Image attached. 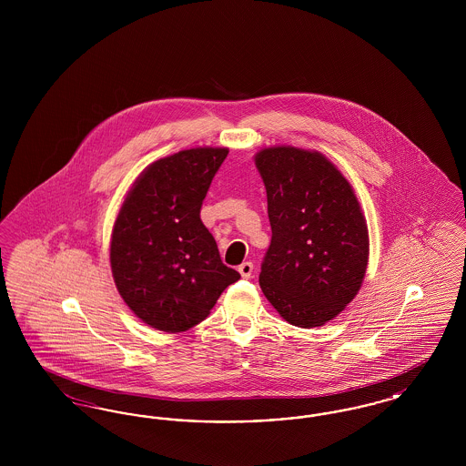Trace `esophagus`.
<instances>
[{
  "instance_id": "esophagus-1",
  "label": "esophagus",
  "mask_w": 466,
  "mask_h": 466,
  "mask_svg": "<svg viewBox=\"0 0 466 466\" xmlns=\"http://www.w3.org/2000/svg\"><path fill=\"white\" fill-rule=\"evenodd\" d=\"M238 270H239V274L243 276L244 279H248L253 274V264L251 262H243L241 266L238 267Z\"/></svg>"
}]
</instances>
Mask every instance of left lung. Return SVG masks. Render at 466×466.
Listing matches in <instances>:
<instances>
[{
  "label": "left lung",
  "mask_w": 466,
  "mask_h": 466,
  "mask_svg": "<svg viewBox=\"0 0 466 466\" xmlns=\"http://www.w3.org/2000/svg\"><path fill=\"white\" fill-rule=\"evenodd\" d=\"M267 190L272 239L260 289L295 327H321L361 287L369 232L355 192L332 162L293 147L255 157Z\"/></svg>",
  "instance_id": "1"
}]
</instances>
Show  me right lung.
<instances>
[{
    "label": "right lung",
    "mask_w": 466,
    "mask_h": 466,
    "mask_svg": "<svg viewBox=\"0 0 466 466\" xmlns=\"http://www.w3.org/2000/svg\"><path fill=\"white\" fill-rule=\"evenodd\" d=\"M227 148H192L136 179L111 236L115 285L134 314L162 332L200 323L241 274L225 266L200 208Z\"/></svg>",
    "instance_id": "add662e5"
}]
</instances>
